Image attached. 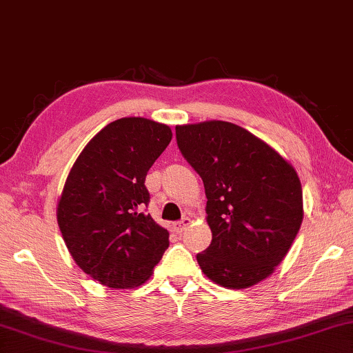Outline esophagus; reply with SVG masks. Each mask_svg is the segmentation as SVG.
Segmentation results:
<instances>
[{
    "instance_id": "34e87169",
    "label": "esophagus",
    "mask_w": 353,
    "mask_h": 353,
    "mask_svg": "<svg viewBox=\"0 0 353 353\" xmlns=\"http://www.w3.org/2000/svg\"><path fill=\"white\" fill-rule=\"evenodd\" d=\"M190 223H191V217H183V219H182L181 222L174 223V230H176V233H182L183 230H187V228L190 227Z\"/></svg>"
}]
</instances>
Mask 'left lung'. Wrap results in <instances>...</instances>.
Here are the masks:
<instances>
[{"mask_svg":"<svg viewBox=\"0 0 353 353\" xmlns=\"http://www.w3.org/2000/svg\"><path fill=\"white\" fill-rule=\"evenodd\" d=\"M183 157L202 177L210 247L197 254L214 284L248 288L270 276L304 217L296 170L243 128L222 120L177 125Z\"/></svg>","mask_w":353,"mask_h":353,"instance_id":"left-lung-1","label":"left lung"}]
</instances>
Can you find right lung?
I'll return each mask as SVG.
<instances>
[{"mask_svg": "<svg viewBox=\"0 0 353 353\" xmlns=\"http://www.w3.org/2000/svg\"><path fill=\"white\" fill-rule=\"evenodd\" d=\"M172 139L171 128L123 117L89 140L66 177L57 222L83 272L110 288H134L151 278L170 233L145 213L146 172Z\"/></svg>", "mask_w": 353, "mask_h": 353, "instance_id": "1", "label": "right lung"}]
</instances>
